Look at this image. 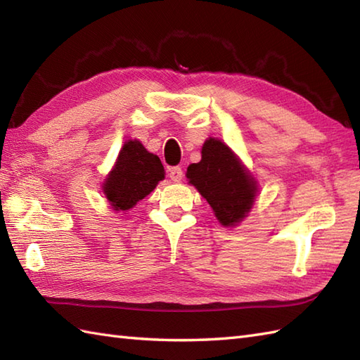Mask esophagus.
Listing matches in <instances>:
<instances>
[{"label": "esophagus", "mask_w": 360, "mask_h": 360, "mask_svg": "<svg viewBox=\"0 0 360 360\" xmlns=\"http://www.w3.org/2000/svg\"><path fill=\"white\" fill-rule=\"evenodd\" d=\"M169 176H170V179H172V181H174V182H179V181L182 179V176H184V170L181 169L179 165H176V167H172V169L169 170Z\"/></svg>", "instance_id": "esophagus-1"}]
</instances>
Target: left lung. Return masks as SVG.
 Returning a JSON list of instances; mask_svg holds the SVG:
<instances>
[{"label": "left lung", "instance_id": "1", "mask_svg": "<svg viewBox=\"0 0 360 360\" xmlns=\"http://www.w3.org/2000/svg\"><path fill=\"white\" fill-rule=\"evenodd\" d=\"M187 178L207 199L216 218L225 227L240 222L253 207L256 181L219 139L205 141L202 160L188 165Z\"/></svg>", "mask_w": 360, "mask_h": 360}]
</instances>
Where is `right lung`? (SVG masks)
<instances>
[{
  "label": "right lung",
  "mask_w": 360,
  "mask_h": 360,
  "mask_svg": "<svg viewBox=\"0 0 360 360\" xmlns=\"http://www.w3.org/2000/svg\"><path fill=\"white\" fill-rule=\"evenodd\" d=\"M164 179L161 160L139 141H127L104 184V193L116 212H125L153 191Z\"/></svg>",
  "instance_id": "right-lung-1"
}]
</instances>
